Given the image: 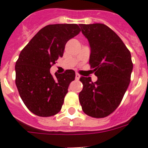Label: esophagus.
Segmentation results:
<instances>
[{
  "label": "esophagus",
  "mask_w": 148,
  "mask_h": 148,
  "mask_svg": "<svg viewBox=\"0 0 148 148\" xmlns=\"http://www.w3.org/2000/svg\"><path fill=\"white\" fill-rule=\"evenodd\" d=\"M80 77H81V75L77 73V74H75V78H76V80H79V79H80Z\"/></svg>",
  "instance_id": "obj_1"
}]
</instances>
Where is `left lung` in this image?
Listing matches in <instances>:
<instances>
[{
	"label": "left lung",
	"instance_id": "left-lung-1",
	"mask_svg": "<svg viewBox=\"0 0 148 148\" xmlns=\"http://www.w3.org/2000/svg\"><path fill=\"white\" fill-rule=\"evenodd\" d=\"M90 47L89 64L97 77L96 82L82 77L79 93L82 110L90 117L101 118L119 106L128 88L133 70L131 55L114 31L103 24H80Z\"/></svg>",
	"mask_w": 148,
	"mask_h": 148
}]
</instances>
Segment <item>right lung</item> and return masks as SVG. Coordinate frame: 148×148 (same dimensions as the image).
<instances>
[{
    "instance_id": "1",
    "label": "right lung",
    "mask_w": 148,
    "mask_h": 148,
    "mask_svg": "<svg viewBox=\"0 0 148 148\" xmlns=\"http://www.w3.org/2000/svg\"><path fill=\"white\" fill-rule=\"evenodd\" d=\"M81 31L77 24H50L36 34L20 53L15 65L19 95L26 107L40 117H51L62 108L75 72L62 74L50 72L58 58H62L66 43Z\"/></svg>"
}]
</instances>
